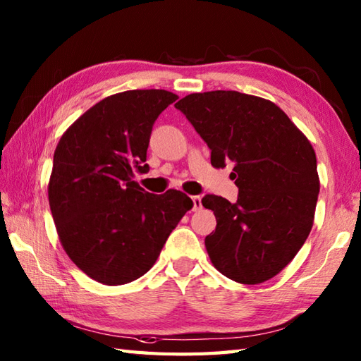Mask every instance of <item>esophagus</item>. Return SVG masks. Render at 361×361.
Listing matches in <instances>:
<instances>
[{"mask_svg": "<svg viewBox=\"0 0 361 361\" xmlns=\"http://www.w3.org/2000/svg\"><path fill=\"white\" fill-rule=\"evenodd\" d=\"M192 203H194V211H198V209H202V197L200 195H194L192 197Z\"/></svg>", "mask_w": 361, "mask_h": 361, "instance_id": "34e87169", "label": "esophagus"}]
</instances>
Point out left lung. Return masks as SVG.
I'll return each mask as SVG.
<instances>
[{
  "label": "left lung",
  "instance_id": "left-lung-1",
  "mask_svg": "<svg viewBox=\"0 0 361 361\" xmlns=\"http://www.w3.org/2000/svg\"><path fill=\"white\" fill-rule=\"evenodd\" d=\"M208 144L211 164H233L237 202L208 194L216 231L204 245L214 267L240 283L265 282L310 234L319 194L317 157L278 105L239 91L194 93L175 104Z\"/></svg>",
  "mask_w": 361,
  "mask_h": 361
}]
</instances>
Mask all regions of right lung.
Returning <instances> with one entry per match:
<instances>
[{
    "label": "right lung",
    "instance_id": "1",
    "mask_svg": "<svg viewBox=\"0 0 361 361\" xmlns=\"http://www.w3.org/2000/svg\"><path fill=\"white\" fill-rule=\"evenodd\" d=\"M178 96L166 90L113 94L83 113L54 152L48 195L66 255L105 286L147 273L192 200L171 189L150 194L133 180L147 173L158 116Z\"/></svg>",
    "mask_w": 361,
    "mask_h": 361
}]
</instances>
